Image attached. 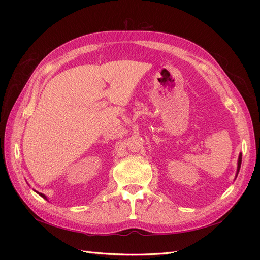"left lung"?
Masks as SVG:
<instances>
[{"instance_id": "8db88e82", "label": "left lung", "mask_w": 260, "mask_h": 260, "mask_svg": "<svg viewBox=\"0 0 260 260\" xmlns=\"http://www.w3.org/2000/svg\"><path fill=\"white\" fill-rule=\"evenodd\" d=\"M241 162H242V154H240V156H239V160H238V171H237V176H238V174H239V171H240V168H241Z\"/></svg>"}]
</instances>
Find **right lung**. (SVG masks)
<instances>
[{"mask_svg": "<svg viewBox=\"0 0 260 260\" xmlns=\"http://www.w3.org/2000/svg\"><path fill=\"white\" fill-rule=\"evenodd\" d=\"M37 193H38V192H37ZM38 194H39V195H40V196H42V198H43V199H45V200H48V199H46V196H45L44 194H42V193H38Z\"/></svg>", "mask_w": 260, "mask_h": 260, "instance_id": "obj_1", "label": "right lung"}]
</instances>
